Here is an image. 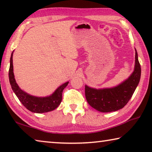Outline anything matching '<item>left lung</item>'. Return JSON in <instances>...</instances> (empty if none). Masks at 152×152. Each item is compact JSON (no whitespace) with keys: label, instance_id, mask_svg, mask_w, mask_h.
<instances>
[{"label":"left lung","instance_id":"1","mask_svg":"<svg viewBox=\"0 0 152 152\" xmlns=\"http://www.w3.org/2000/svg\"><path fill=\"white\" fill-rule=\"evenodd\" d=\"M135 68L129 78L113 88L96 89L85 85L86 101L91 106L102 113L116 111L124 107L132 98L140 80L141 66L135 50Z\"/></svg>","mask_w":152,"mask_h":152}]
</instances>
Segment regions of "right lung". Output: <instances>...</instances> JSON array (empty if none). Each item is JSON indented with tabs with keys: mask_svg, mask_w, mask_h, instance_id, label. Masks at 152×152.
<instances>
[{
	"mask_svg": "<svg viewBox=\"0 0 152 152\" xmlns=\"http://www.w3.org/2000/svg\"><path fill=\"white\" fill-rule=\"evenodd\" d=\"M12 54L13 51L11 53V59H10V68L9 71V82L12 91L18 97L20 102L25 107L33 113H43L56 109L61 103L62 99V92L68 84L69 82H67L59 86L55 92L49 96L38 97L27 94L19 88L15 79L13 65H12Z\"/></svg>",
	"mask_w": 152,
	"mask_h": 152,
	"instance_id": "obj_1",
	"label": "right lung"
}]
</instances>
